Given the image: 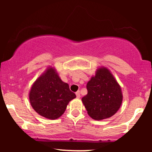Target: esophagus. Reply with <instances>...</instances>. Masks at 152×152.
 Listing matches in <instances>:
<instances>
[{"instance_id":"obj_1","label":"esophagus","mask_w":152,"mask_h":152,"mask_svg":"<svg viewBox=\"0 0 152 152\" xmlns=\"http://www.w3.org/2000/svg\"><path fill=\"white\" fill-rule=\"evenodd\" d=\"M75 94H76V96H77V98H80V91H77V92L75 93Z\"/></svg>"}]
</instances>
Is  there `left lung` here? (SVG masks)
<instances>
[{
    "label": "left lung",
    "mask_w": 152,
    "mask_h": 152,
    "mask_svg": "<svg viewBox=\"0 0 152 152\" xmlns=\"http://www.w3.org/2000/svg\"><path fill=\"white\" fill-rule=\"evenodd\" d=\"M88 93L82 99L90 117L101 120L111 117L120 109L122 95L120 85L109 70H97L86 85Z\"/></svg>",
    "instance_id": "1"
}]
</instances>
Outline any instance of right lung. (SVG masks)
Listing matches in <instances>:
<instances>
[{"mask_svg":"<svg viewBox=\"0 0 152 152\" xmlns=\"http://www.w3.org/2000/svg\"><path fill=\"white\" fill-rule=\"evenodd\" d=\"M76 95L69 86L61 81L55 70L48 68L31 88L29 98L37 113L48 119L59 118L70 100Z\"/></svg>","mask_w":152,"mask_h":152,"instance_id":"right-lung-1","label":"right lung"}]
</instances>
